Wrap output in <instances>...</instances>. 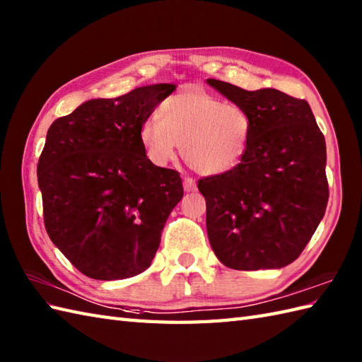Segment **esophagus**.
Instances as JSON below:
<instances>
[{
  "instance_id": "obj_1",
  "label": "esophagus",
  "mask_w": 362,
  "mask_h": 362,
  "mask_svg": "<svg viewBox=\"0 0 362 362\" xmlns=\"http://www.w3.org/2000/svg\"><path fill=\"white\" fill-rule=\"evenodd\" d=\"M183 188H185V191H194L196 189V180L193 179V177H185L183 179Z\"/></svg>"
}]
</instances>
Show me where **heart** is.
<instances>
[{
  "mask_svg": "<svg viewBox=\"0 0 362 362\" xmlns=\"http://www.w3.org/2000/svg\"><path fill=\"white\" fill-rule=\"evenodd\" d=\"M158 118L146 119L140 140L157 166L182 156L199 174L227 173L240 163L250 140V119L240 105L222 103L209 91L188 86L161 104Z\"/></svg>",
  "mask_w": 362,
  "mask_h": 362,
  "instance_id": "b5f03b06",
  "label": "heart"
}]
</instances>
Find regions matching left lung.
<instances>
[{
	"label": "left lung",
	"instance_id": "left-lung-1",
	"mask_svg": "<svg viewBox=\"0 0 362 362\" xmlns=\"http://www.w3.org/2000/svg\"><path fill=\"white\" fill-rule=\"evenodd\" d=\"M206 82L250 119V140L240 163L197 182L213 252L236 271L288 266L325 214L324 134L305 99L275 88L249 91L216 79Z\"/></svg>",
	"mask_w": 362,
	"mask_h": 362
}]
</instances>
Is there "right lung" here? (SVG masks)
<instances>
[{
    "mask_svg": "<svg viewBox=\"0 0 362 362\" xmlns=\"http://www.w3.org/2000/svg\"><path fill=\"white\" fill-rule=\"evenodd\" d=\"M173 83L91 99L57 118L37 165L51 241L83 275L122 280L151 266L169 213L183 197L180 174L144 152L140 129Z\"/></svg>",
    "mask_w": 362,
    "mask_h": 362,
    "instance_id": "right-lung-1",
    "label": "right lung"
}]
</instances>
